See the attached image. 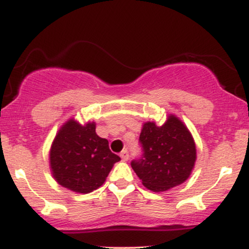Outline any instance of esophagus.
<instances>
[{
  "label": "esophagus",
  "instance_id": "obj_1",
  "mask_svg": "<svg viewBox=\"0 0 249 249\" xmlns=\"http://www.w3.org/2000/svg\"><path fill=\"white\" fill-rule=\"evenodd\" d=\"M119 156H121V158H122L124 161H126L127 159H128V152H127L126 150H123L122 152H121V154H119Z\"/></svg>",
  "mask_w": 249,
  "mask_h": 249
}]
</instances>
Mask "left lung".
<instances>
[{
	"label": "left lung",
	"mask_w": 249,
	"mask_h": 249,
	"mask_svg": "<svg viewBox=\"0 0 249 249\" xmlns=\"http://www.w3.org/2000/svg\"><path fill=\"white\" fill-rule=\"evenodd\" d=\"M139 141L144 154L131 166L147 190L165 192L190 178L196 160V146L179 117L168 113L162 125L144 122Z\"/></svg>",
	"instance_id": "1"
}]
</instances>
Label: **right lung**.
Instances as JSON below:
<instances>
[{"mask_svg":"<svg viewBox=\"0 0 249 249\" xmlns=\"http://www.w3.org/2000/svg\"><path fill=\"white\" fill-rule=\"evenodd\" d=\"M119 160L107 139L96 133L95 122L81 124L75 118L59 127L49 151L51 176L57 184L82 194L101 187Z\"/></svg>","mask_w":249,"mask_h":249,"instance_id":"right-lung-1","label":"right lung"}]
</instances>
